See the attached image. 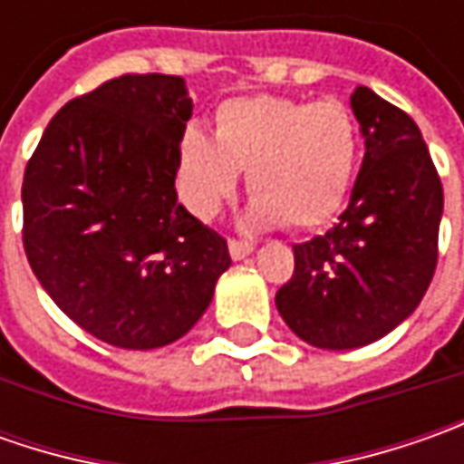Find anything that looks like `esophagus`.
<instances>
[{"instance_id": "1", "label": "esophagus", "mask_w": 464, "mask_h": 464, "mask_svg": "<svg viewBox=\"0 0 464 464\" xmlns=\"http://www.w3.org/2000/svg\"><path fill=\"white\" fill-rule=\"evenodd\" d=\"M253 253V242H242V240H229V256L235 260L247 258Z\"/></svg>"}]
</instances>
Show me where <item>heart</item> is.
Returning <instances> with one entry per match:
<instances>
[{"label":"heart","instance_id":"b5f03b06","mask_svg":"<svg viewBox=\"0 0 464 464\" xmlns=\"http://www.w3.org/2000/svg\"><path fill=\"white\" fill-rule=\"evenodd\" d=\"M362 150L353 113L341 100L250 95L227 100L214 139L188 129L178 154V188L198 219L219 214L247 172V222L310 232L346 201Z\"/></svg>","mask_w":464,"mask_h":464}]
</instances>
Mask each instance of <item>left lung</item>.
Returning <instances> with one entry per match:
<instances>
[{
  "instance_id": "left-lung-1",
  "label": "left lung",
  "mask_w": 464,
  "mask_h": 464,
  "mask_svg": "<svg viewBox=\"0 0 464 464\" xmlns=\"http://www.w3.org/2000/svg\"><path fill=\"white\" fill-rule=\"evenodd\" d=\"M364 162L346 211L295 245L276 292L284 323L310 346L343 351L387 335L416 310L439 258L444 190L416 121L369 87L351 95Z\"/></svg>"
}]
</instances>
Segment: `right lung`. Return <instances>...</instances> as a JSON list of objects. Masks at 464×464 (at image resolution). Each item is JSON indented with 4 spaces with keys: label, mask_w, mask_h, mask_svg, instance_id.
<instances>
[{
    "label": "right lung",
    "mask_w": 464,
    "mask_h": 464,
    "mask_svg": "<svg viewBox=\"0 0 464 464\" xmlns=\"http://www.w3.org/2000/svg\"><path fill=\"white\" fill-rule=\"evenodd\" d=\"M193 102L172 74H123L69 100L23 178V245L48 296L118 348L168 346L204 314L227 240L178 204Z\"/></svg>",
    "instance_id": "obj_1"
}]
</instances>
